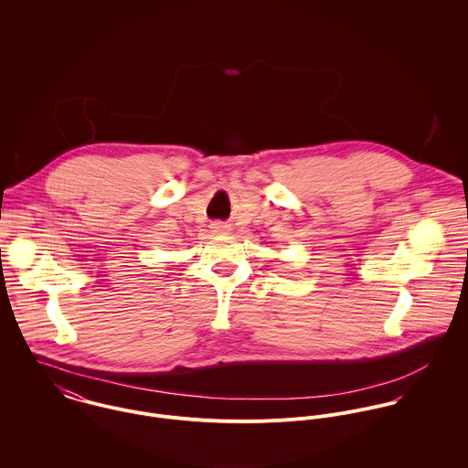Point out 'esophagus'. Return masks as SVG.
Instances as JSON below:
<instances>
[{
  "mask_svg": "<svg viewBox=\"0 0 468 468\" xmlns=\"http://www.w3.org/2000/svg\"><path fill=\"white\" fill-rule=\"evenodd\" d=\"M212 230H214L216 234H227V232H229V225H223V223H214V225H212Z\"/></svg>",
  "mask_w": 468,
  "mask_h": 468,
  "instance_id": "obj_1",
  "label": "esophagus"
}]
</instances>
